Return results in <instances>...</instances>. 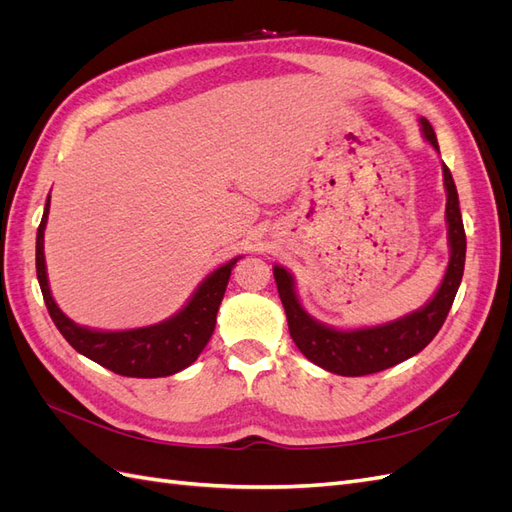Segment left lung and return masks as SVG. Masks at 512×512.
<instances>
[{"instance_id":"left-lung-1","label":"left lung","mask_w":512,"mask_h":512,"mask_svg":"<svg viewBox=\"0 0 512 512\" xmlns=\"http://www.w3.org/2000/svg\"><path fill=\"white\" fill-rule=\"evenodd\" d=\"M421 130L429 145L440 153L436 132H433L431 123L423 117ZM442 175L446 190V224L451 260H448L438 292L433 294L425 307L416 309V312L393 322L378 324V327L339 331L309 316L301 307L297 292H294L292 275L280 265L273 267L277 292H280L282 305L286 309L290 337L305 354V359L331 371V374L367 376L389 369L418 354L442 329L461 284L463 265H466V230H463L461 222L455 181L446 164H442Z\"/></svg>"}]
</instances>
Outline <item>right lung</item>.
<instances>
[{"label":"right lung","mask_w":512,"mask_h":512,"mask_svg":"<svg viewBox=\"0 0 512 512\" xmlns=\"http://www.w3.org/2000/svg\"><path fill=\"white\" fill-rule=\"evenodd\" d=\"M49 205L51 196L46 198L44 215L36 235V273L46 309H49L59 333L66 337V342L76 352H81L87 359L115 371L119 376L162 378L173 376L177 371L192 365L213 335L215 318H218L230 271L241 256L232 258L220 269H215L209 277H205L203 284L192 294L188 305L173 318L143 329L94 331L72 322L51 297L44 265V228L46 218H49Z\"/></svg>","instance_id":"right-lung-1"}]
</instances>
